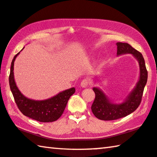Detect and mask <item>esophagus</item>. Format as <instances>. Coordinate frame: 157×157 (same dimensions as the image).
Returning a JSON list of instances; mask_svg holds the SVG:
<instances>
[{"instance_id":"esophagus-1","label":"esophagus","mask_w":157,"mask_h":157,"mask_svg":"<svg viewBox=\"0 0 157 157\" xmlns=\"http://www.w3.org/2000/svg\"><path fill=\"white\" fill-rule=\"evenodd\" d=\"M91 83V80L89 78H84L83 80L81 82V86L83 87V88H85V87L88 86Z\"/></svg>"}]
</instances>
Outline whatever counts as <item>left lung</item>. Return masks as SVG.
<instances>
[{
  "label": "left lung",
  "mask_w": 157,
  "mask_h": 157,
  "mask_svg": "<svg viewBox=\"0 0 157 157\" xmlns=\"http://www.w3.org/2000/svg\"><path fill=\"white\" fill-rule=\"evenodd\" d=\"M117 55L131 53L139 61L140 66V79L135 89L121 105L111 103L106 95L100 89L94 87L95 100L91 105V111L97 118L102 121H113L123 118L136 109L142 100L143 91L147 80V71L145 60L141 53L127 43L118 42Z\"/></svg>",
  "instance_id": "obj_1"
}]
</instances>
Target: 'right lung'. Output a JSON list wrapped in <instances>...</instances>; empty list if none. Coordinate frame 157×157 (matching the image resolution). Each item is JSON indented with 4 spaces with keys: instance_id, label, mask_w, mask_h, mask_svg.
<instances>
[{
    "instance_id": "add662e5",
    "label": "right lung",
    "mask_w": 157,
    "mask_h": 157,
    "mask_svg": "<svg viewBox=\"0 0 157 157\" xmlns=\"http://www.w3.org/2000/svg\"><path fill=\"white\" fill-rule=\"evenodd\" d=\"M18 54L19 52L12 59L9 76L10 89L18 109L24 116L39 122L48 123L57 121L62 115L69 98L75 92V89L66 90L45 100H33L25 98L18 89L14 79V63Z\"/></svg>"
}]
</instances>
